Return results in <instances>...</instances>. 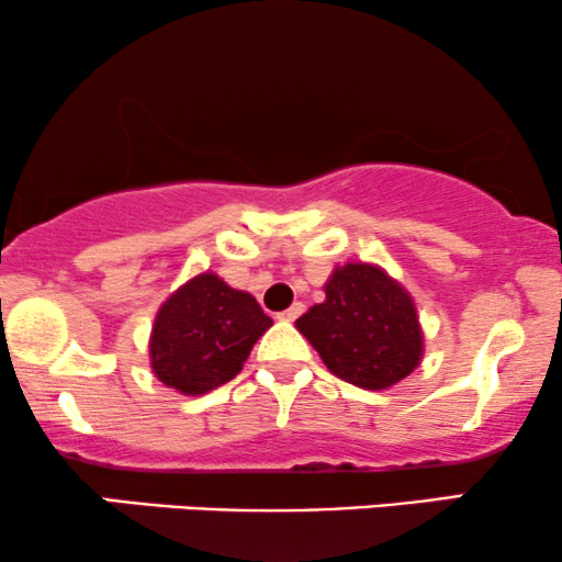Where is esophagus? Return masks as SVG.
<instances>
[{"instance_id": "obj_1", "label": "esophagus", "mask_w": 562, "mask_h": 562, "mask_svg": "<svg viewBox=\"0 0 562 562\" xmlns=\"http://www.w3.org/2000/svg\"><path fill=\"white\" fill-rule=\"evenodd\" d=\"M302 310H304V304H302V302H294L292 307L283 310V313H279V317H281V321H286V323H294L296 317L302 315Z\"/></svg>"}]
</instances>
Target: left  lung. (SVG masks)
Instances as JSON below:
<instances>
[{
  "label": "left lung",
  "instance_id": "left-lung-1",
  "mask_svg": "<svg viewBox=\"0 0 562 562\" xmlns=\"http://www.w3.org/2000/svg\"><path fill=\"white\" fill-rule=\"evenodd\" d=\"M296 330L336 378L364 391L396 385L425 355L412 294L370 262L336 268L325 283V302L310 307Z\"/></svg>",
  "mask_w": 562,
  "mask_h": 562
}]
</instances>
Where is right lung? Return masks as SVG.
<instances>
[{"label": "right lung", "instance_id": "1", "mask_svg": "<svg viewBox=\"0 0 562 562\" xmlns=\"http://www.w3.org/2000/svg\"><path fill=\"white\" fill-rule=\"evenodd\" d=\"M270 325L252 294L232 289L216 273H200L158 310L150 330L154 375L184 396H203L239 375Z\"/></svg>", "mask_w": 562, "mask_h": 562}]
</instances>
